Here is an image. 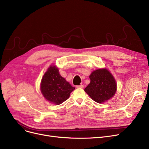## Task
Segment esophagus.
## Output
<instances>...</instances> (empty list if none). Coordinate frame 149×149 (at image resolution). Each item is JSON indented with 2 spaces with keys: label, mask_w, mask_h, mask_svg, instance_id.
I'll return each mask as SVG.
<instances>
[{
  "label": "esophagus",
  "mask_w": 149,
  "mask_h": 149,
  "mask_svg": "<svg viewBox=\"0 0 149 149\" xmlns=\"http://www.w3.org/2000/svg\"><path fill=\"white\" fill-rule=\"evenodd\" d=\"M77 88H84V86L83 85H80L77 86Z\"/></svg>",
  "instance_id": "esophagus-1"
}]
</instances>
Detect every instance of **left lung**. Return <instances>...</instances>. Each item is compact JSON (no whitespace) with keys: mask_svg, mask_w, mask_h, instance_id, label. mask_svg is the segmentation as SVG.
I'll list each match as a JSON object with an SVG mask.
<instances>
[{"mask_svg":"<svg viewBox=\"0 0 149 149\" xmlns=\"http://www.w3.org/2000/svg\"><path fill=\"white\" fill-rule=\"evenodd\" d=\"M90 79V83L85 88V91L95 102L103 103L112 98L116 93V81L107 69L93 71Z\"/></svg>","mask_w":149,"mask_h":149,"instance_id":"left-lung-1","label":"left lung"}]
</instances>
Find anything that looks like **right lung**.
Masks as SVG:
<instances>
[{
	"label": "right lung",
	"mask_w": 149,
	"mask_h": 149,
	"mask_svg": "<svg viewBox=\"0 0 149 149\" xmlns=\"http://www.w3.org/2000/svg\"><path fill=\"white\" fill-rule=\"evenodd\" d=\"M74 90L75 88L60 75L55 65L49 66L41 81L42 94L47 101L56 105L67 100Z\"/></svg>",
	"instance_id": "obj_1"
}]
</instances>
